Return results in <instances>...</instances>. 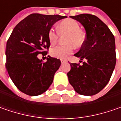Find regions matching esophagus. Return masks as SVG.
Listing matches in <instances>:
<instances>
[{"label":"esophagus","mask_w":121,"mask_h":121,"mask_svg":"<svg viewBox=\"0 0 121 121\" xmlns=\"http://www.w3.org/2000/svg\"><path fill=\"white\" fill-rule=\"evenodd\" d=\"M60 61H61V63H65V62H67V60H66V59H60Z\"/></svg>","instance_id":"esophagus-1"}]
</instances>
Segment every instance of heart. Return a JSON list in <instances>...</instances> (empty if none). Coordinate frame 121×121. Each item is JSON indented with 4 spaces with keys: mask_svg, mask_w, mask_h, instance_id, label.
Masks as SVG:
<instances>
[{
    "mask_svg": "<svg viewBox=\"0 0 121 121\" xmlns=\"http://www.w3.org/2000/svg\"><path fill=\"white\" fill-rule=\"evenodd\" d=\"M58 33L61 35H68L66 38L65 43L67 45L58 46L51 50V55L58 58H65L72 53L74 46L80 47L83 41L84 35L80 30V26L75 20L65 19L61 21L58 27ZM54 28L50 29L48 33V38L51 45H55L58 42L59 34Z\"/></svg>",
    "mask_w": 121,
    "mask_h": 121,
    "instance_id": "b5f03b06",
    "label": "heart"
}]
</instances>
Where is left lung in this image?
I'll use <instances>...</instances> for the list:
<instances>
[{
    "label": "left lung",
    "instance_id": "obj_1",
    "mask_svg": "<svg viewBox=\"0 0 121 121\" xmlns=\"http://www.w3.org/2000/svg\"><path fill=\"white\" fill-rule=\"evenodd\" d=\"M84 27L86 38L75 56L86 60L83 65L71 63L69 81L81 95H93L108 83L116 65L115 40L108 26L91 14L70 16Z\"/></svg>",
    "mask_w": 121,
    "mask_h": 121
}]
</instances>
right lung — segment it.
Segmentation results:
<instances>
[{
  "label": "right lung",
  "instance_id": "obj_1",
  "mask_svg": "<svg viewBox=\"0 0 121 121\" xmlns=\"http://www.w3.org/2000/svg\"><path fill=\"white\" fill-rule=\"evenodd\" d=\"M66 16L33 13L13 29L6 46V68L17 87L27 95L43 94L53 81L60 60L48 56L42 62L37 56L46 55L50 46L48 33L54 23Z\"/></svg>",
  "mask_w": 121,
  "mask_h": 121
}]
</instances>
